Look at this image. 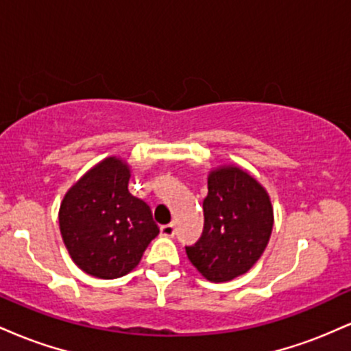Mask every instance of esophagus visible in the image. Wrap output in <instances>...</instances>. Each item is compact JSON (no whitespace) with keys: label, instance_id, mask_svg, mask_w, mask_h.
<instances>
[{"label":"esophagus","instance_id":"1","mask_svg":"<svg viewBox=\"0 0 351 351\" xmlns=\"http://www.w3.org/2000/svg\"><path fill=\"white\" fill-rule=\"evenodd\" d=\"M160 231H162L163 236L173 237V236H175V232H176V228H175V224H173V223H170V224H163V226L160 228Z\"/></svg>","mask_w":351,"mask_h":351}]
</instances>
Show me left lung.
Masks as SVG:
<instances>
[{"mask_svg":"<svg viewBox=\"0 0 351 351\" xmlns=\"http://www.w3.org/2000/svg\"><path fill=\"white\" fill-rule=\"evenodd\" d=\"M203 211V234L184 247L188 259L211 282L243 276L263 256L271 237L269 195L249 173L224 167L209 175Z\"/></svg>","mask_w":351,"mask_h":351,"instance_id":"obj_1","label":"left lung"}]
</instances>
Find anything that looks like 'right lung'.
I'll use <instances>...</instances> for the list:
<instances>
[{
  "label": "right lung",
  "mask_w": 351,
  "mask_h": 351,
  "mask_svg": "<svg viewBox=\"0 0 351 351\" xmlns=\"http://www.w3.org/2000/svg\"><path fill=\"white\" fill-rule=\"evenodd\" d=\"M130 170L110 156L64 196L59 226L72 261L88 276L117 279L138 265L158 236L152 209L128 191Z\"/></svg>",
  "instance_id": "obj_1"
}]
</instances>
